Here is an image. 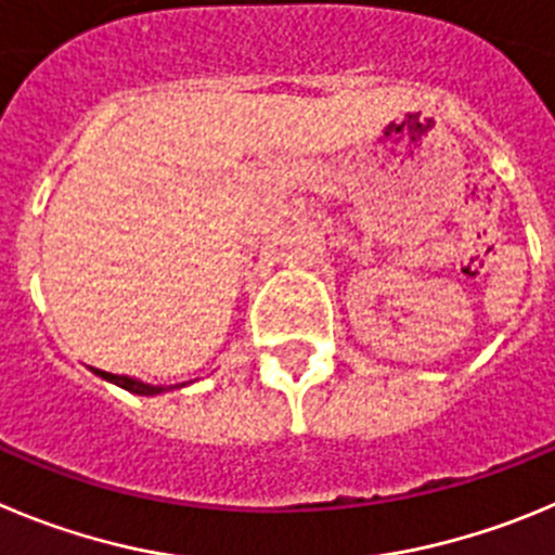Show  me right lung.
<instances>
[{
    "label": "right lung",
    "mask_w": 555,
    "mask_h": 555,
    "mask_svg": "<svg viewBox=\"0 0 555 555\" xmlns=\"http://www.w3.org/2000/svg\"><path fill=\"white\" fill-rule=\"evenodd\" d=\"M96 373L102 378H107V382H113V384H118V387L129 389V392H134V396H154V392H163V387H152V384L134 382V378L116 376V373H104V371H96Z\"/></svg>",
    "instance_id": "right-lung-1"
}]
</instances>
